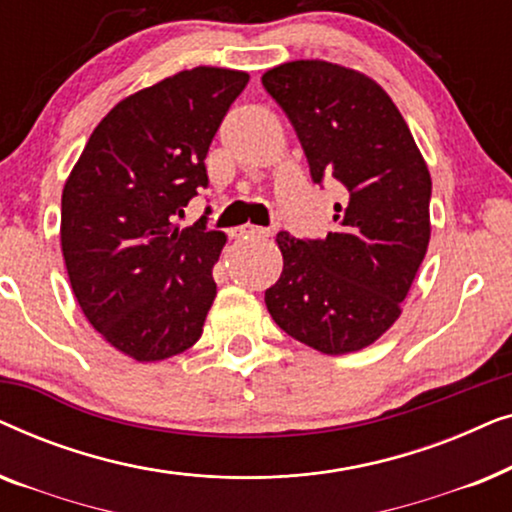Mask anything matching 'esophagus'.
<instances>
[{
	"label": "esophagus",
	"mask_w": 512,
	"mask_h": 512,
	"mask_svg": "<svg viewBox=\"0 0 512 512\" xmlns=\"http://www.w3.org/2000/svg\"><path fill=\"white\" fill-rule=\"evenodd\" d=\"M233 237H270V230L268 228H261V226H251V223H244V226L235 228L233 230Z\"/></svg>",
	"instance_id": "esophagus-1"
}]
</instances>
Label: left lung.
<instances>
[{
  "mask_svg": "<svg viewBox=\"0 0 512 512\" xmlns=\"http://www.w3.org/2000/svg\"><path fill=\"white\" fill-rule=\"evenodd\" d=\"M261 81L296 130L312 179L342 184L338 230L326 240L277 235L284 270L265 305L303 345L359 352L401 317L429 249V167L387 90L359 69L293 60Z\"/></svg>",
  "mask_w": 512,
  "mask_h": 512,
  "instance_id": "8db88e82",
  "label": "left lung"
}]
</instances>
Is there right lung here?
I'll return each mask as SVG.
<instances>
[{"instance_id":"right-lung-1","label":"right lung","mask_w":512,"mask_h":512,"mask_svg":"<svg viewBox=\"0 0 512 512\" xmlns=\"http://www.w3.org/2000/svg\"><path fill=\"white\" fill-rule=\"evenodd\" d=\"M249 74L193 67L123 97L62 188L60 244L90 326L139 363L200 340L226 233L177 214L207 186L205 158Z\"/></svg>"}]
</instances>
